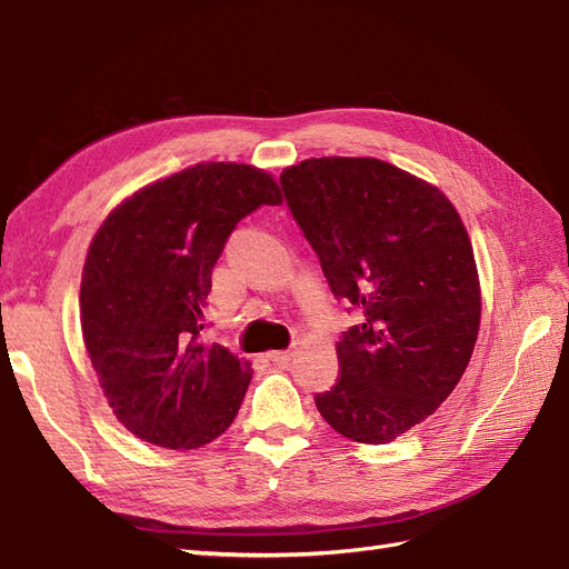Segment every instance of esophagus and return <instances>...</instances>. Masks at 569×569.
<instances>
[{
    "label": "esophagus",
    "mask_w": 569,
    "mask_h": 569,
    "mask_svg": "<svg viewBox=\"0 0 569 569\" xmlns=\"http://www.w3.org/2000/svg\"><path fill=\"white\" fill-rule=\"evenodd\" d=\"M291 356H295L291 351H272V353H268V358L272 360L274 366H287L289 360H291Z\"/></svg>",
    "instance_id": "1"
}]
</instances>
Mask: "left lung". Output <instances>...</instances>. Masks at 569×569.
<instances>
[{
  "label": "left lung",
  "instance_id": "8db88e82",
  "mask_svg": "<svg viewBox=\"0 0 569 569\" xmlns=\"http://www.w3.org/2000/svg\"><path fill=\"white\" fill-rule=\"evenodd\" d=\"M280 184L332 295L360 313L316 406L341 437L387 443L432 416L470 363L481 316L470 237L437 187L377 159H308Z\"/></svg>",
  "mask_w": 569,
  "mask_h": 569
}]
</instances>
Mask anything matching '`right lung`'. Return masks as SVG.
Segmentation results:
<instances>
[{"label": "right lung", "mask_w": 569, "mask_h": 569, "mask_svg": "<svg viewBox=\"0 0 569 569\" xmlns=\"http://www.w3.org/2000/svg\"><path fill=\"white\" fill-rule=\"evenodd\" d=\"M280 203L263 170L197 163L134 192L94 234L80 284L82 337L134 437L199 449L232 425L253 370L201 339L203 306L237 222Z\"/></svg>", "instance_id": "add662e5"}]
</instances>
